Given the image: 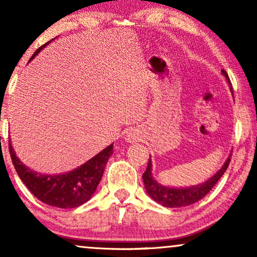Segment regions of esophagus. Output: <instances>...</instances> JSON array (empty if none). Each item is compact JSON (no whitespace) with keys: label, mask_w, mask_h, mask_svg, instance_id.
Masks as SVG:
<instances>
[{"label":"esophagus","mask_w":257,"mask_h":257,"mask_svg":"<svg viewBox=\"0 0 257 257\" xmlns=\"http://www.w3.org/2000/svg\"><path fill=\"white\" fill-rule=\"evenodd\" d=\"M140 136L139 133L137 130H131V131H128L127 133H126V142L127 143H135L137 142V140H139Z\"/></svg>","instance_id":"obj_1"}]
</instances>
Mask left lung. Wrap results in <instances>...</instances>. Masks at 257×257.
Listing matches in <instances>:
<instances>
[{"mask_svg": "<svg viewBox=\"0 0 257 257\" xmlns=\"http://www.w3.org/2000/svg\"><path fill=\"white\" fill-rule=\"evenodd\" d=\"M222 75L226 77L228 84H229L230 91L233 93V86H231L230 79L228 77V73L222 70ZM230 163V156L228 157L226 163L223 164V166L221 167V170L216 172L212 178L208 179L203 184H200L198 186H192V187H186V188H173V187H165V186L158 184L154 180L152 175V161L151 158L149 160V165L145 173L143 174V180L144 185H145L146 192L154 201H157L164 207H168V208H177V207H185L189 206L192 203L198 202L199 200H201L203 196L207 195L209 193L217 181L220 180V178L222 177L224 172L228 168V165Z\"/></svg>", "mask_w": 257, "mask_h": 257, "instance_id": "obj_1", "label": "left lung"}]
</instances>
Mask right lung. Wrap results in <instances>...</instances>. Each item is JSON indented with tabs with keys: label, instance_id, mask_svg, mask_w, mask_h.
<instances>
[{
	"label": "right lung",
	"instance_id": "obj_1",
	"mask_svg": "<svg viewBox=\"0 0 257 257\" xmlns=\"http://www.w3.org/2000/svg\"><path fill=\"white\" fill-rule=\"evenodd\" d=\"M50 42L42 45L31 56L30 61ZM9 152L14 167L28 189L42 202L57 208H76L89 201L103 177L105 165L113 153V144L76 170L63 174H42L27 167L16 157L9 140Z\"/></svg>",
	"mask_w": 257,
	"mask_h": 257
}]
</instances>
